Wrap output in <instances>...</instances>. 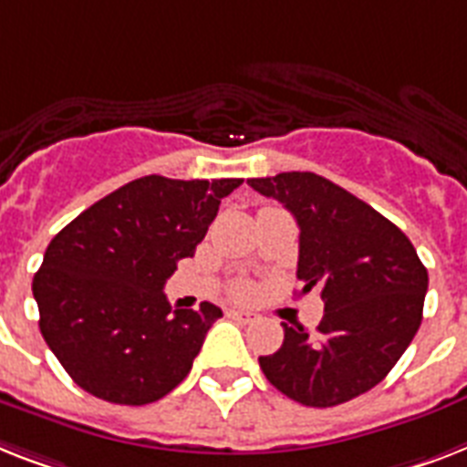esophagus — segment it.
<instances>
[{
  "label": "esophagus",
  "mask_w": 467,
  "mask_h": 467,
  "mask_svg": "<svg viewBox=\"0 0 467 467\" xmlns=\"http://www.w3.org/2000/svg\"><path fill=\"white\" fill-rule=\"evenodd\" d=\"M227 317L234 321H240V324H254V321L259 319V314L249 312V309H227Z\"/></svg>",
  "instance_id": "1"
}]
</instances>
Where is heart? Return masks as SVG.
Instances as JSON below:
<instances>
[{
  "mask_svg": "<svg viewBox=\"0 0 467 467\" xmlns=\"http://www.w3.org/2000/svg\"><path fill=\"white\" fill-rule=\"evenodd\" d=\"M234 293H237V297H249V295H252V285L242 283V285H237V290H234Z\"/></svg>",
  "mask_w": 467,
  "mask_h": 467,
  "instance_id": "b5f03b06",
  "label": "heart"
}]
</instances>
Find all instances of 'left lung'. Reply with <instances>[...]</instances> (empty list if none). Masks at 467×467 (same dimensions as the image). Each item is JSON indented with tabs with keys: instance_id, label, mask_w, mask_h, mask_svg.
Returning <instances> with one entry per match:
<instances>
[{
	"instance_id": "1",
	"label": "left lung",
	"mask_w": 467,
	"mask_h": 467,
	"mask_svg": "<svg viewBox=\"0 0 467 467\" xmlns=\"http://www.w3.org/2000/svg\"><path fill=\"white\" fill-rule=\"evenodd\" d=\"M299 225L302 295L319 290L324 319L309 336L283 324L285 340L259 365L280 393L309 408L362 396L393 369L422 324L427 268L389 218L314 172L254 177Z\"/></svg>"
}]
</instances>
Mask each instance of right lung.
Listing matches in <instances>:
<instances>
[{"label": "right lung", "instance_id": "add662e5", "mask_svg": "<svg viewBox=\"0 0 467 467\" xmlns=\"http://www.w3.org/2000/svg\"><path fill=\"white\" fill-rule=\"evenodd\" d=\"M240 184L148 174L55 234L33 297L45 343L83 391L146 405L184 381L223 312L211 302L172 312L162 287Z\"/></svg>", "mask_w": 467, "mask_h": 467}]
</instances>
